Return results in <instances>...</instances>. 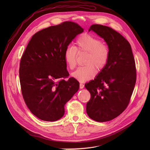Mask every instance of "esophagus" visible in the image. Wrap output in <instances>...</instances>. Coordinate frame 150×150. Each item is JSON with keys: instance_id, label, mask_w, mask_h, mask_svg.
I'll return each instance as SVG.
<instances>
[{"instance_id": "1", "label": "esophagus", "mask_w": 150, "mask_h": 150, "mask_svg": "<svg viewBox=\"0 0 150 150\" xmlns=\"http://www.w3.org/2000/svg\"><path fill=\"white\" fill-rule=\"evenodd\" d=\"M84 87V84L83 83H80V89H83Z\"/></svg>"}]
</instances>
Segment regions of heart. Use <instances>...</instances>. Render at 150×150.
<instances>
[{"mask_svg": "<svg viewBox=\"0 0 150 150\" xmlns=\"http://www.w3.org/2000/svg\"><path fill=\"white\" fill-rule=\"evenodd\" d=\"M76 47L68 45L64 50V59L70 69L76 65L77 50L78 52H88L84 66L78 67L72 76L81 82L91 80L96 74V69H103L109 58V50L107 45L101 43L98 38L89 34L78 37L76 41Z\"/></svg>", "mask_w": 150, "mask_h": 150, "instance_id": "obj_1", "label": "heart"}]
</instances>
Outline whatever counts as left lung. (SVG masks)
<instances>
[{
  "mask_svg": "<svg viewBox=\"0 0 150 150\" xmlns=\"http://www.w3.org/2000/svg\"><path fill=\"white\" fill-rule=\"evenodd\" d=\"M93 31L103 38L109 50L105 67L93 80L85 84L91 93L86 112L92 120L104 122L120 115L127 108L136 81V69L131 47L112 28L92 25Z\"/></svg>",
  "mask_w": 150,
  "mask_h": 150,
  "instance_id": "obj_1",
  "label": "left lung"
}]
</instances>
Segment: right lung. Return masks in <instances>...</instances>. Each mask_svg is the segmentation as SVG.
<instances>
[{
    "mask_svg": "<svg viewBox=\"0 0 150 150\" xmlns=\"http://www.w3.org/2000/svg\"><path fill=\"white\" fill-rule=\"evenodd\" d=\"M83 30L70 21L42 29L31 38L22 54L19 67L22 94L30 111L39 119L54 122L61 119L64 105L79 89L75 78L64 80L69 75L64 50Z\"/></svg>",
    "mask_w": 150,
    "mask_h": 150,
    "instance_id": "obj_1",
    "label": "right lung"
}]
</instances>
